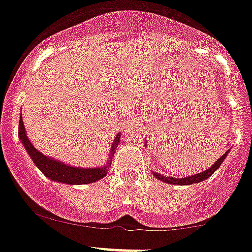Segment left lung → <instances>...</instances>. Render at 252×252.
Here are the masks:
<instances>
[{
	"instance_id": "1",
	"label": "left lung",
	"mask_w": 252,
	"mask_h": 252,
	"mask_svg": "<svg viewBox=\"0 0 252 252\" xmlns=\"http://www.w3.org/2000/svg\"><path fill=\"white\" fill-rule=\"evenodd\" d=\"M229 151H226L224 155H221L220 158H218V160L216 161V162L213 163V166L212 167H209L208 170L203 171V172L201 173H197V175H193V176H188V177H185V178H172V177H166V176H162V175H158V173H155L154 172V175H155L156 178H158V180L163 181V182H167L170 183V185H192V183H198V182H202V181H204L206 178L211 177L212 175H213L214 172H216L217 168H219V166L223 163L224 158H226V155H228Z\"/></svg>"
}]
</instances>
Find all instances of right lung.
Segmentation results:
<instances>
[{
  "label": "right lung",
  "instance_id": "1",
  "mask_svg": "<svg viewBox=\"0 0 252 252\" xmlns=\"http://www.w3.org/2000/svg\"><path fill=\"white\" fill-rule=\"evenodd\" d=\"M18 136L23 143L24 148H26L27 153L31 155L32 160L35 163L36 167L44 173L50 180L56 181V182L69 183V185H85V183L96 182V181L101 180L102 177L107 175V170L108 166H103V167L97 168H79V167H71L69 165L56 161L54 158H46L41 153H39L35 148L31 144L28 136L26 134V129H24L23 119L19 118V126H18ZM119 138L121 135H117L113 141V148H112V155L114 154L117 145L119 143Z\"/></svg>",
  "mask_w": 252,
  "mask_h": 252
}]
</instances>
